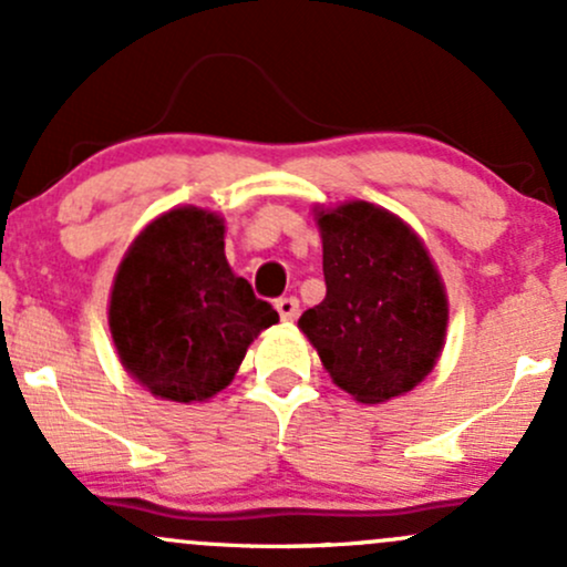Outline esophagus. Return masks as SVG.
<instances>
[{"mask_svg":"<svg viewBox=\"0 0 567 567\" xmlns=\"http://www.w3.org/2000/svg\"><path fill=\"white\" fill-rule=\"evenodd\" d=\"M277 311L285 322H292L298 317V301L296 298H279Z\"/></svg>","mask_w":567,"mask_h":567,"instance_id":"esophagus-1","label":"esophagus"}]
</instances>
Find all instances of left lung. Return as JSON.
Wrapping results in <instances>:
<instances>
[{
  "mask_svg": "<svg viewBox=\"0 0 567 567\" xmlns=\"http://www.w3.org/2000/svg\"><path fill=\"white\" fill-rule=\"evenodd\" d=\"M315 220L328 292L298 328L357 402L381 405L408 394L437 365L451 315L424 239L362 199L315 207Z\"/></svg>",
  "mask_w": 567,
  "mask_h": 567,
  "instance_id": "obj_1",
  "label": "left lung"
}]
</instances>
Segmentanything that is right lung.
<instances>
[{
	"instance_id": "obj_1",
	"label": "right lung",
	"mask_w": 567,
	"mask_h": 567,
	"mask_svg": "<svg viewBox=\"0 0 567 567\" xmlns=\"http://www.w3.org/2000/svg\"><path fill=\"white\" fill-rule=\"evenodd\" d=\"M224 218L181 205L127 247L109 296V330L122 368L159 400H213L247 347L279 322L250 282L231 271Z\"/></svg>"
}]
</instances>
